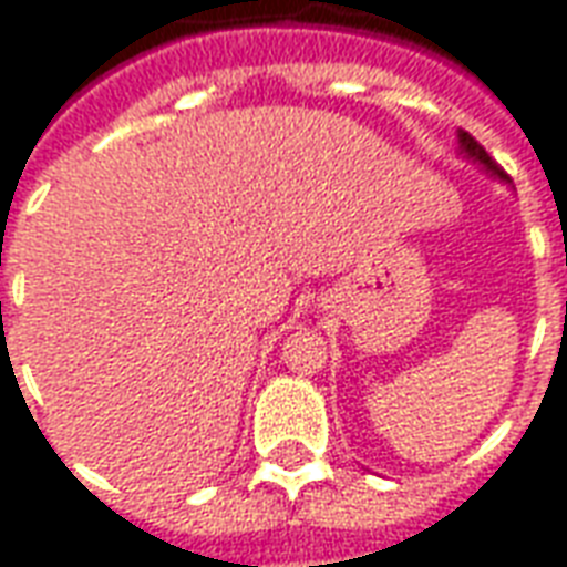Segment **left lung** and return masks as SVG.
Returning <instances> with one entry per match:
<instances>
[{"instance_id":"1","label":"left lung","mask_w":567,"mask_h":567,"mask_svg":"<svg viewBox=\"0 0 567 567\" xmlns=\"http://www.w3.org/2000/svg\"><path fill=\"white\" fill-rule=\"evenodd\" d=\"M460 146H463V153L468 155V158H475V162H481V165H484L486 171H489V174H496L498 179H507L505 171H502V167L496 165V158H493V155L486 153L484 146L477 144V141H475V137H472V134H468V132H460Z\"/></svg>"}]
</instances>
